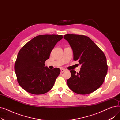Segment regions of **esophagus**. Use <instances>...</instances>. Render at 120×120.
<instances>
[{"mask_svg": "<svg viewBox=\"0 0 120 120\" xmlns=\"http://www.w3.org/2000/svg\"><path fill=\"white\" fill-rule=\"evenodd\" d=\"M65 71V70H64V69H61V73L64 72Z\"/></svg>", "mask_w": 120, "mask_h": 120, "instance_id": "esophagus-1", "label": "esophagus"}]
</instances>
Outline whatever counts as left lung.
<instances>
[{
  "mask_svg": "<svg viewBox=\"0 0 120 120\" xmlns=\"http://www.w3.org/2000/svg\"><path fill=\"white\" fill-rule=\"evenodd\" d=\"M72 49L73 59L81 65L79 73L70 71L71 77L67 80L68 87L79 94L95 91L103 84L108 72L106 57L89 37L68 34L64 36Z\"/></svg>",
  "mask_w": 120,
  "mask_h": 120,
  "instance_id": "1",
  "label": "left lung"
}]
</instances>
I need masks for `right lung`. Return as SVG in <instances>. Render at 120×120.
Listing matches in <instances>:
<instances>
[{
  "label": "right lung",
  "instance_id": "right-lung-1",
  "mask_svg": "<svg viewBox=\"0 0 120 120\" xmlns=\"http://www.w3.org/2000/svg\"><path fill=\"white\" fill-rule=\"evenodd\" d=\"M62 38V35H38L20 49L15 71L18 84L25 90L39 95L52 89L60 70H50L45 66V62L57 43Z\"/></svg>",
  "mask_w": 120,
  "mask_h": 120
}]
</instances>
